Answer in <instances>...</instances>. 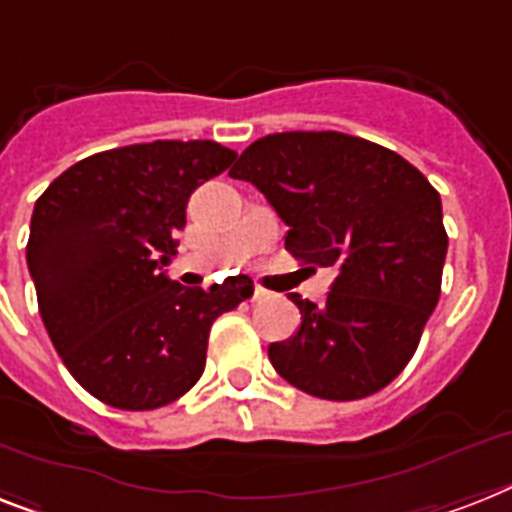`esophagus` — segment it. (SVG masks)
Masks as SVG:
<instances>
[{"instance_id": "esophagus-1", "label": "esophagus", "mask_w": 512, "mask_h": 512, "mask_svg": "<svg viewBox=\"0 0 512 512\" xmlns=\"http://www.w3.org/2000/svg\"><path fill=\"white\" fill-rule=\"evenodd\" d=\"M263 299H270V292L268 289H263V286H255V292H252V302H263Z\"/></svg>"}]
</instances>
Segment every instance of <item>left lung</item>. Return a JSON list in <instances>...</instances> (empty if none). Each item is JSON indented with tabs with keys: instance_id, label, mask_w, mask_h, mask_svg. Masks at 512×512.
<instances>
[{
	"instance_id": "left-lung-1",
	"label": "left lung",
	"mask_w": 512,
	"mask_h": 512,
	"mask_svg": "<svg viewBox=\"0 0 512 512\" xmlns=\"http://www.w3.org/2000/svg\"><path fill=\"white\" fill-rule=\"evenodd\" d=\"M228 176L263 191L299 263L334 270L323 305L292 294L302 323L268 357L321 400L350 402L400 376L442 292L439 191L405 157L339 131L249 144Z\"/></svg>"
}]
</instances>
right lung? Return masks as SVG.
Here are the masks:
<instances>
[{
    "label": "right lung",
    "instance_id": "right-lung-1",
    "mask_svg": "<svg viewBox=\"0 0 512 512\" xmlns=\"http://www.w3.org/2000/svg\"><path fill=\"white\" fill-rule=\"evenodd\" d=\"M236 160L218 141H152L76 162L36 199L26 260L41 321L78 384L105 405L155 410L205 371L218 315L252 278L189 289L165 276L191 191Z\"/></svg>",
    "mask_w": 512,
    "mask_h": 512
}]
</instances>
